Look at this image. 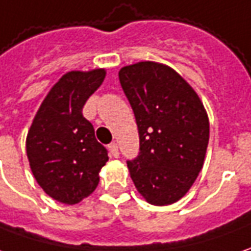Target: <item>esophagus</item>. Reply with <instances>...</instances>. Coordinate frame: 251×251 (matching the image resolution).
<instances>
[{"mask_svg": "<svg viewBox=\"0 0 251 251\" xmlns=\"http://www.w3.org/2000/svg\"><path fill=\"white\" fill-rule=\"evenodd\" d=\"M108 151H110V154H111V156H114V158H118L119 156V150L117 143H111V144L108 146Z\"/></svg>", "mask_w": 251, "mask_h": 251, "instance_id": "obj_1", "label": "esophagus"}]
</instances>
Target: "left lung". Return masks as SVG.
Listing matches in <instances>:
<instances>
[{
    "label": "left lung",
    "instance_id": "left-lung-1",
    "mask_svg": "<svg viewBox=\"0 0 251 251\" xmlns=\"http://www.w3.org/2000/svg\"><path fill=\"white\" fill-rule=\"evenodd\" d=\"M119 82L139 127L140 152L129 173L148 203L180 201L203 168L209 118L203 103L169 66L139 61L119 70Z\"/></svg>",
    "mask_w": 251,
    "mask_h": 251
}]
</instances>
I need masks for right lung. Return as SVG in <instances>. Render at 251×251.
I'll list each match as a JSON object with an SVG mask.
<instances>
[{
	"mask_svg": "<svg viewBox=\"0 0 251 251\" xmlns=\"http://www.w3.org/2000/svg\"><path fill=\"white\" fill-rule=\"evenodd\" d=\"M104 68L68 71L49 90L32 119L25 151L32 176L54 201L79 203L99 184L108 161L82 108L103 83Z\"/></svg>",
	"mask_w": 251,
	"mask_h": 251,
	"instance_id": "add662e5",
	"label": "right lung"
}]
</instances>
